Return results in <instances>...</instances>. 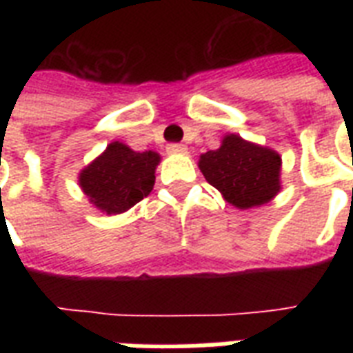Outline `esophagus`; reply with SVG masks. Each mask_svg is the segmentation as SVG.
Masks as SVG:
<instances>
[{
	"label": "esophagus",
	"mask_w": 353,
	"mask_h": 353,
	"mask_svg": "<svg viewBox=\"0 0 353 353\" xmlns=\"http://www.w3.org/2000/svg\"><path fill=\"white\" fill-rule=\"evenodd\" d=\"M166 152H168V154H187V146H185V144L172 143L166 146Z\"/></svg>",
	"instance_id": "obj_1"
}]
</instances>
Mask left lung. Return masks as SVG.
I'll return each mask as SVG.
<instances>
[{
  "instance_id": "8db88e82",
  "label": "left lung",
  "mask_w": 353,
  "mask_h": 353,
  "mask_svg": "<svg viewBox=\"0 0 353 353\" xmlns=\"http://www.w3.org/2000/svg\"><path fill=\"white\" fill-rule=\"evenodd\" d=\"M205 179L227 203L241 210L262 207L280 192L282 157L276 150L227 133L218 150L199 155Z\"/></svg>"
}]
</instances>
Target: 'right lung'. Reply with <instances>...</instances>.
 Returning a JSON list of instances; mask_svg holds the SVG:
<instances>
[{"label": "right lung", "mask_w": 353, "mask_h": 353, "mask_svg": "<svg viewBox=\"0 0 353 353\" xmlns=\"http://www.w3.org/2000/svg\"><path fill=\"white\" fill-rule=\"evenodd\" d=\"M157 152H135L113 141L79 174V185L90 203L108 216L122 214L146 198L155 183Z\"/></svg>", "instance_id": "obj_1"}]
</instances>
